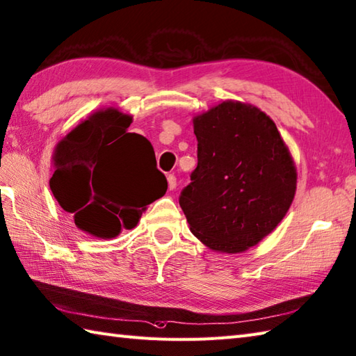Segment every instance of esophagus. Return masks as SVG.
I'll list each match as a JSON object with an SVG mask.
<instances>
[{"label":"esophagus","mask_w":356,"mask_h":356,"mask_svg":"<svg viewBox=\"0 0 356 356\" xmlns=\"http://www.w3.org/2000/svg\"><path fill=\"white\" fill-rule=\"evenodd\" d=\"M176 186H177V179H176V176H174V174H170V176H168V188L172 191Z\"/></svg>","instance_id":"34e87169"}]
</instances>
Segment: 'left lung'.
Instances as JSON below:
<instances>
[{"mask_svg":"<svg viewBox=\"0 0 356 356\" xmlns=\"http://www.w3.org/2000/svg\"><path fill=\"white\" fill-rule=\"evenodd\" d=\"M197 166L179 204L208 248L242 253L287 214L296 168L275 122L259 108L227 100L193 118Z\"/></svg>","mask_w":356,"mask_h":356,"instance_id":"left-lung-1","label":"left lung"}]
</instances>
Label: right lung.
Wrapping results in <instances>:
<instances>
[{
	"instance_id": "obj_1",
	"label": "right lung",
	"mask_w": 356,
	"mask_h": 356,
	"mask_svg": "<svg viewBox=\"0 0 356 356\" xmlns=\"http://www.w3.org/2000/svg\"><path fill=\"white\" fill-rule=\"evenodd\" d=\"M132 117L100 109L61 138L54 151L49 185L75 225L95 238L111 239L137 225L146 205L168 188L157 170L152 145L128 132Z\"/></svg>"
}]
</instances>
